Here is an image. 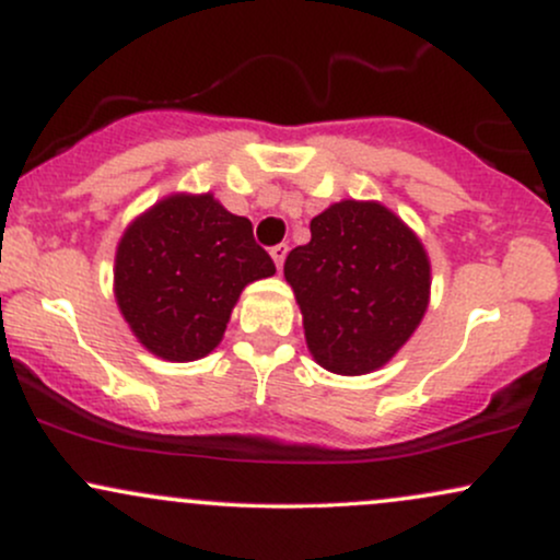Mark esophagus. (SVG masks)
I'll use <instances>...</instances> for the list:
<instances>
[{"label":"esophagus","instance_id":"obj_1","mask_svg":"<svg viewBox=\"0 0 560 560\" xmlns=\"http://www.w3.org/2000/svg\"><path fill=\"white\" fill-rule=\"evenodd\" d=\"M287 253H289V244H276V247H271V258L276 262V268H284V260H287Z\"/></svg>","mask_w":560,"mask_h":560}]
</instances>
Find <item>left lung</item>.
Returning <instances> with one entry per match:
<instances>
[{"label": "left lung", "instance_id": "8db88e82", "mask_svg": "<svg viewBox=\"0 0 560 560\" xmlns=\"http://www.w3.org/2000/svg\"><path fill=\"white\" fill-rule=\"evenodd\" d=\"M313 358L342 376L378 369L408 342L429 302L421 242L376 202H345L311 221V242L287 255Z\"/></svg>", "mask_w": 560, "mask_h": 560}]
</instances>
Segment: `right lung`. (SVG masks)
Here are the masks:
<instances>
[{"mask_svg":"<svg viewBox=\"0 0 560 560\" xmlns=\"http://www.w3.org/2000/svg\"><path fill=\"white\" fill-rule=\"evenodd\" d=\"M273 273L247 218L213 195H182L128 226L115 255V298L147 350L197 361L221 342L242 289Z\"/></svg>","mask_w":560,"mask_h":560,"instance_id":"add662e5","label":"right lung"}]
</instances>
